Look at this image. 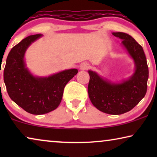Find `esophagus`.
<instances>
[{
  "instance_id": "esophagus-1",
  "label": "esophagus",
  "mask_w": 157,
  "mask_h": 157,
  "mask_svg": "<svg viewBox=\"0 0 157 157\" xmlns=\"http://www.w3.org/2000/svg\"><path fill=\"white\" fill-rule=\"evenodd\" d=\"M89 68H90V65L88 63H86V62H83V63H81L80 66L81 70H87L89 69Z\"/></svg>"
}]
</instances>
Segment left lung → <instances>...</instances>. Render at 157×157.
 Masks as SVG:
<instances>
[{"label":"left lung","instance_id":"left-lung-1","mask_svg":"<svg viewBox=\"0 0 157 157\" xmlns=\"http://www.w3.org/2000/svg\"><path fill=\"white\" fill-rule=\"evenodd\" d=\"M112 34L122 40V47L134 61V71L127 79L112 81L89 70L88 93L92 104L98 110L109 114L119 115L132 110L144 97L149 69L143 48L134 38L122 32Z\"/></svg>","mask_w":157,"mask_h":157}]
</instances>
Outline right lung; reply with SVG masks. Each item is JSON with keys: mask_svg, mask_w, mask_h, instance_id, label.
<instances>
[{"mask_svg": "<svg viewBox=\"0 0 157 157\" xmlns=\"http://www.w3.org/2000/svg\"><path fill=\"white\" fill-rule=\"evenodd\" d=\"M42 36H29L16 45L8 53L3 73L10 98L25 111L36 115L51 112L59 106L64 87L78 71L71 68L48 76H34L27 67L25 54Z\"/></svg>", "mask_w": 157, "mask_h": 157, "instance_id": "right-lung-1", "label": "right lung"}]
</instances>
